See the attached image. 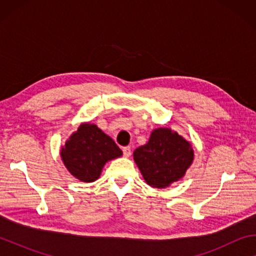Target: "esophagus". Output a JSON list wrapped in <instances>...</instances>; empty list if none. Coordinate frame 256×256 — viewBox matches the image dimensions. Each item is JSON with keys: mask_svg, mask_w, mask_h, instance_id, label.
Segmentation results:
<instances>
[{"mask_svg": "<svg viewBox=\"0 0 256 256\" xmlns=\"http://www.w3.org/2000/svg\"><path fill=\"white\" fill-rule=\"evenodd\" d=\"M122 150L124 157H130V156H131V148H130V146H124Z\"/></svg>", "mask_w": 256, "mask_h": 256, "instance_id": "esophagus-1", "label": "esophagus"}]
</instances>
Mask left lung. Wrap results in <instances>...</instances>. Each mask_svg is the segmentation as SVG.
Instances as JSON below:
<instances>
[{
    "mask_svg": "<svg viewBox=\"0 0 256 256\" xmlns=\"http://www.w3.org/2000/svg\"><path fill=\"white\" fill-rule=\"evenodd\" d=\"M146 184L164 188L180 180L194 158L188 141L170 128H156L148 144L138 146L133 154Z\"/></svg>",
    "mask_w": 256,
    "mask_h": 256,
    "instance_id": "left-lung-1",
    "label": "left lung"
}]
</instances>
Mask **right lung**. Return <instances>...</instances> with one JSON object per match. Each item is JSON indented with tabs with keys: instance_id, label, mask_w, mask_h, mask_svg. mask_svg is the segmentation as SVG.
I'll return each mask as SVG.
<instances>
[{
	"instance_id": "obj_1",
	"label": "right lung",
	"mask_w": 256,
	"mask_h": 256,
	"mask_svg": "<svg viewBox=\"0 0 256 256\" xmlns=\"http://www.w3.org/2000/svg\"><path fill=\"white\" fill-rule=\"evenodd\" d=\"M122 154L110 136L90 123L81 124L60 149V157L68 170L84 183L98 180L104 164Z\"/></svg>"
}]
</instances>
